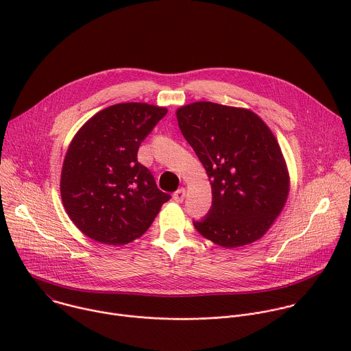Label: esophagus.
Listing matches in <instances>:
<instances>
[{
	"label": "esophagus",
	"instance_id": "34e87169",
	"mask_svg": "<svg viewBox=\"0 0 351 351\" xmlns=\"http://www.w3.org/2000/svg\"><path fill=\"white\" fill-rule=\"evenodd\" d=\"M184 197H186V189L184 187H182V189H179L178 191L173 193V199H175L176 203H182L183 199H184Z\"/></svg>",
	"mask_w": 351,
	"mask_h": 351
}]
</instances>
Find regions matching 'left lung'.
Returning a JSON list of instances; mask_svg holds the SVG:
<instances>
[{
	"label": "left lung",
	"mask_w": 351,
	"mask_h": 351,
	"mask_svg": "<svg viewBox=\"0 0 351 351\" xmlns=\"http://www.w3.org/2000/svg\"><path fill=\"white\" fill-rule=\"evenodd\" d=\"M176 118L213 190L207 217L193 222L197 232L226 248L263 237L290 190L287 165L271 129L253 111L210 101L183 106Z\"/></svg>",
	"instance_id": "8db88e82"
}]
</instances>
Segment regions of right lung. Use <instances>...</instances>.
Returning <instances> with one entry per match:
<instances>
[{"label":"right lung","mask_w":351,"mask_h":351,"mask_svg":"<svg viewBox=\"0 0 351 351\" xmlns=\"http://www.w3.org/2000/svg\"><path fill=\"white\" fill-rule=\"evenodd\" d=\"M167 112L147 103L115 104L91 117L72 138L61 172V198L87 237L128 244L147 232L171 198L137 161L141 141Z\"/></svg>","instance_id":"obj_1"}]
</instances>
